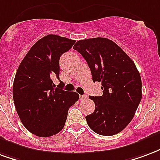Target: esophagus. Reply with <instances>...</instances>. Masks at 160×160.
I'll return each mask as SVG.
<instances>
[{"instance_id":"esophagus-1","label":"esophagus","mask_w":160,"mask_h":160,"mask_svg":"<svg viewBox=\"0 0 160 160\" xmlns=\"http://www.w3.org/2000/svg\"><path fill=\"white\" fill-rule=\"evenodd\" d=\"M87 98V96L86 95H80V99H81V100H84V99H86Z\"/></svg>"}]
</instances>
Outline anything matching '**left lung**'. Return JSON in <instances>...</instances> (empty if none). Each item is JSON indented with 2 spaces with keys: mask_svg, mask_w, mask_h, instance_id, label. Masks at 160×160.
Listing matches in <instances>:
<instances>
[{
  "mask_svg": "<svg viewBox=\"0 0 160 160\" xmlns=\"http://www.w3.org/2000/svg\"><path fill=\"white\" fill-rule=\"evenodd\" d=\"M73 48L88 63L93 82L102 83V95L89 97L95 103L94 112L86 116L89 127L102 136L122 131L142 99V80L134 62L107 38L81 40Z\"/></svg>",
  "mask_w": 160,
  "mask_h": 160,
  "instance_id": "obj_1",
  "label": "left lung"
}]
</instances>
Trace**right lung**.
<instances>
[{"label": "right lung", "mask_w": 160, "mask_h": 160, "mask_svg": "<svg viewBox=\"0 0 160 160\" xmlns=\"http://www.w3.org/2000/svg\"><path fill=\"white\" fill-rule=\"evenodd\" d=\"M75 41L48 35L30 48L18 66L12 96L21 122L37 137H48L62 131L69 108L80 96L62 90L60 81L55 88L52 79L59 80V59Z\"/></svg>", "instance_id": "obj_1"}]
</instances>
